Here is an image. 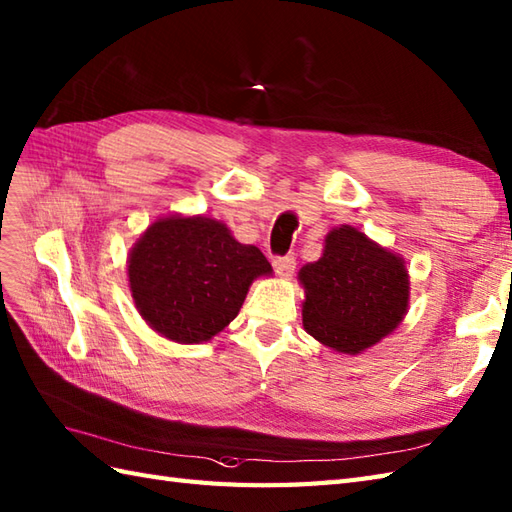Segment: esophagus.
Instances as JSON below:
<instances>
[{"instance_id":"esophagus-1","label":"esophagus","mask_w":512,"mask_h":512,"mask_svg":"<svg viewBox=\"0 0 512 512\" xmlns=\"http://www.w3.org/2000/svg\"><path fill=\"white\" fill-rule=\"evenodd\" d=\"M273 269H276L278 276H282V278H289L291 273L295 271V256H293V254H289V256H280V258H276V260H273Z\"/></svg>"}]
</instances>
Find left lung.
Returning <instances> with one entry per match:
<instances>
[{
  "instance_id": "left-lung-1",
  "label": "left lung",
  "mask_w": 512,
  "mask_h": 512,
  "mask_svg": "<svg viewBox=\"0 0 512 512\" xmlns=\"http://www.w3.org/2000/svg\"><path fill=\"white\" fill-rule=\"evenodd\" d=\"M304 330L339 354L356 356L404 321L410 276L404 258L354 226L332 228L323 254L297 273Z\"/></svg>"
}]
</instances>
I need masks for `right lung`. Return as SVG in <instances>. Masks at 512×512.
I'll use <instances>...</instances> for the list:
<instances>
[{
  "mask_svg": "<svg viewBox=\"0 0 512 512\" xmlns=\"http://www.w3.org/2000/svg\"><path fill=\"white\" fill-rule=\"evenodd\" d=\"M256 245H243L223 221L167 215L136 239L128 284L139 315L154 332L182 345L204 343L239 315L249 286L271 276Z\"/></svg>",
  "mask_w": 512,
  "mask_h": 512,
  "instance_id": "obj_1",
  "label": "right lung"
}]
</instances>
